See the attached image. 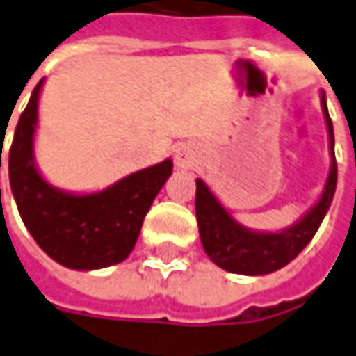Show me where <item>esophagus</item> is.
<instances>
[{
	"mask_svg": "<svg viewBox=\"0 0 356 356\" xmlns=\"http://www.w3.org/2000/svg\"><path fill=\"white\" fill-rule=\"evenodd\" d=\"M173 158H175V165H177L179 169H193L198 159L197 146L191 144V142L177 144V146H175V152H173Z\"/></svg>",
	"mask_w": 356,
	"mask_h": 356,
	"instance_id": "esophagus-1",
	"label": "esophagus"
}]
</instances>
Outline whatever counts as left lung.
I'll return each instance as SVG.
<instances>
[{
    "label": "left lung",
    "mask_w": 356,
    "mask_h": 356,
    "mask_svg": "<svg viewBox=\"0 0 356 356\" xmlns=\"http://www.w3.org/2000/svg\"><path fill=\"white\" fill-rule=\"evenodd\" d=\"M320 99L325 128H327V140H330V173L321 188L320 198L294 224L275 232L248 228L232 216V212L220 202V198L210 191L202 179H197L195 210H197L198 234L204 253L220 269L236 275H249V277L269 275L289 265L316 236L321 220L325 218L330 210L337 187L333 124L327 113L323 91L320 93Z\"/></svg>",
    "instance_id": "8db88e82"
}]
</instances>
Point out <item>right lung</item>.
Returning a JSON list of instances; mask_svg holds the SVG:
<instances>
[{"label":"right lung","mask_w":356,"mask_h":356,"mask_svg":"<svg viewBox=\"0 0 356 356\" xmlns=\"http://www.w3.org/2000/svg\"><path fill=\"white\" fill-rule=\"evenodd\" d=\"M44 81L42 77L33 89L9 149V183L23 224L46 255L67 269L97 270L122 263L136 245L142 222L171 175L173 161L163 159L93 193L54 187L35 158Z\"/></svg>","instance_id":"add662e5"}]
</instances>
